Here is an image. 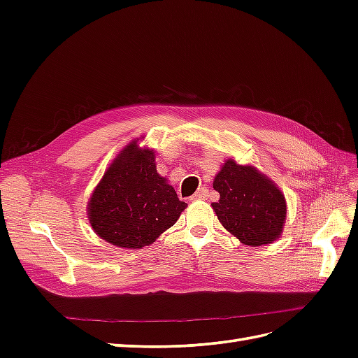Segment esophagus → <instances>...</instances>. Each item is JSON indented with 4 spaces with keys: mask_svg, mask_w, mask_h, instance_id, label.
Here are the masks:
<instances>
[{
    "mask_svg": "<svg viewBox=\"0 0 358 358\" xmlns=\"http://www.w3.org/2000/svg\"><path fill=\"white\" fill-rule=\"evenodd\" d=\"M206 194H208V188H206V187L199 188V191L194 194V196L189 200H203L206 197Z\"/></svg>",
    "mask_w": 358,
    "mask_h": 358,
    "instance_id": "esophagus-1",
    "label": "esophagus"
}]
</instances>
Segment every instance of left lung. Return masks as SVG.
<instances>
[{
  "instance_id": "obj_1",
  "label": "left lung",
  "mask_w": 358,
  "mask_h": 358,
  "mask_svg": "<svg viewBox=\"0 0 358 358\" xmlns=\"http://www.w3.org/2000/svg\"><path fill=\"white\" fill-rule=\"evenodd\" d=\"M213 189L220 192L218 203H212L216 216L243 245L272 243L282 233L287 218L284 194L255 167L227 159L213 179Z\"/></svg>"
}]
</instances>
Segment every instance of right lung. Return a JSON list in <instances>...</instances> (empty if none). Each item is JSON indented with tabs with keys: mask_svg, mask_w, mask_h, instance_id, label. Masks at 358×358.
<instances>
[{
	"mask_svg": "<svg viewBox=\"0 0 358 358\" xmlns=\"http://www.w3.org/2000/svg\"><path fill=\"white\" fill-rule=\"evenodd\" d=\"M127 145L104 171L88 203V220L101 239L119 248L154 243L179 220L185 201L157 173L155 152Z\"/></svg>",
	"mask_w": 358,
	"mask_h": 358,
	"instance_id": "add662e5",
	"label": "right lung"
}]
</instances>
